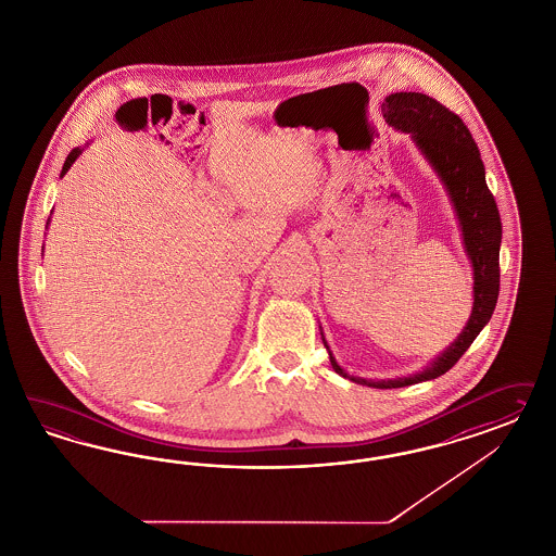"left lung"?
<instances>
[{
    "mask_svg": "<svg viewBox=\"0 0 556 556\" xmlns=\"http://www.w3.org/2000/svg\"><path fill=\"white\" fill-rule=\"evenodd\" d=\"M383 118L389 126L407 132L414 138L416 147L434 167L440 181L446 187L448 198L455 205L456 218L463 232V244L472 265V312L465 330L456 337L455 342L438 354L426 369L397 377L388 381H367L353 377L342 369L337 358L330 353L324 334V346L330 354L332 369L338 375L351 379L358 386L377 389H395L414 386L421 381L437 379L446 370L453 369L456 361L465 354L479 337V332L491 320L500 295V244H502V219L493 193L485 181V167L479 149L472 140L469 128L463 119L451 112L440 101L416 91L391 93L381 105Z\"/></svg>",
    "mask_w": 556,
    "mask_h": 556,
    "instance_id": "8db88e82",
    "label": "left lung"
}]
</instances>
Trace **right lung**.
I'll return each mask as SVG.
<instances>
[{
    "label": "right lung",
    "instance_id": "add662e5",
    "mask_svg": "<svg viewBox=\"0 0 556 556\" xmlns=\"http://www.w3.org/2000/svg\"><path fill=\"white\" fill-rule=\"evenodd\" d=\"M81 154V149H73V151L68 152L67 161H65V165H63V170H61V177L67 173L71 165L75 163V159Z\"/></svg>",
    "mask_w": 556,
    "mask_h": 556
}]
</instances>
